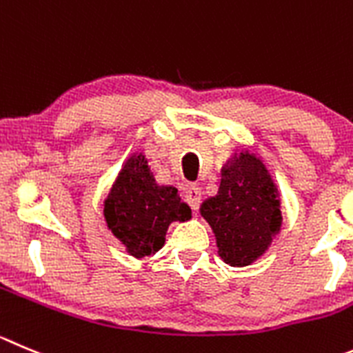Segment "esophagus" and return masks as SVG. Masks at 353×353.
<instances>
[{
	"label": "esophagus",
	"mask_w": 353,
	"mask_h": 353,
	"mask_svg": "<svg viewBox=\"0 0 353 353\" xmlns=\"http://www.w3.org/2000/svg\"><path fill=\"white\" fill-rule=\"evenodd\" d=\"M186 200H188V203L192 205L193 210H199L200 202H202V192H200V188H196V186L188 188Z\"/></svg>",
	"instance_id": "esophagus-1"
}]
</instances>
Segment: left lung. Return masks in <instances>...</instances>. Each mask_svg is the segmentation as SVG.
I'll list each match as a JSON object with an SVG mask.
<instances>
[{
	"label": "left lung",
	"mask_w": 353,
	"mask_h": 353,
	"mask_svg": "<svg viewBox=\"0 0 353 353\" xmlns=\"http://www.w3.org/2000/svg\"><path fill=\"white\" fill-rule=\"evenodd\" d=\"M200 214L216 236L217 254L226 265L249 266L281 233V193L261 158L249 150L233 153L221 167V183Z\"/></svg>",
	"instance_id": "left-lung-1"
}]
</instances>
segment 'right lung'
Listing matches in <instances>:
<instances>
[{
	"label": "right lung",
	"instance_id": "obj_1",
	"mask_svg": "<svg viewBox=\"0 0 353 353\" xmlns=\"http://www.w3.org/2000/svg\"><path fill=\"white\" fill-rule=\"evenodd\" d=\"M104 219L132 258L146 259L163 247L174 221L192 219V209L177 188L157 183L146 154L137 151L125 161L104 200Z\"/></svg>",
	"mask_w": 353,
	"mask_h": 353
}]
</instances>
